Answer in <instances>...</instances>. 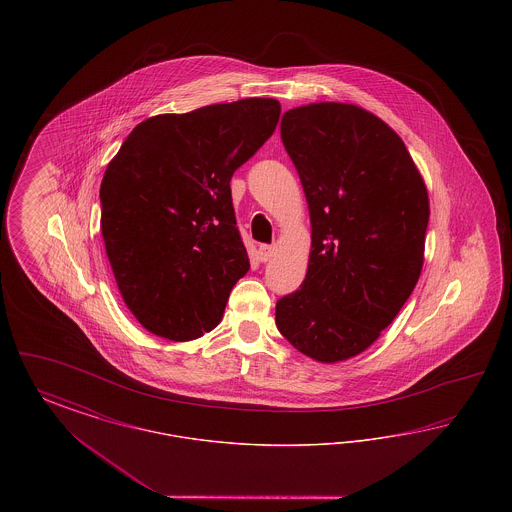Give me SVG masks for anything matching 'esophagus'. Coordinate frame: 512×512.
Instances as JSON below:
<instances>
[{
    "label": "esophagus",
    "mask_w": 512,
    "mask_h": 512,
    "mask_svg": "<svg viewBox=\"0 0 512 512\" xmlns=\"http://www.w3.org/2000/svg\"><path fill=\"white\" fill-rule=\"evenodd\" d=\"M274 255V245H259V259L263 261V263H267L270 261V257Z\"/></svg>",
    "instance_id": "34e87169"
}]
</instances>
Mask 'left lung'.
I'll use <instances>...</instances> for the list:
<instances>
[{
    "instance_id": "obj_1",
    "label": "left lung",
    "mask_w": 512,
    "mask_h": 512,
    "mask_svg": "<svg viewBox=\"0 0 512 512\" xmlns=\"http://www.w3.org/2000/svg\"><path fill=\"white\" fill-rule=\"evenodd\" d=\"M282 142L311 213L303 284L276 303V326L318 363L363 353L418 282L430 219L426 184L403 140L351 103L284 113Z\"/></svg>"
}]
</instances>
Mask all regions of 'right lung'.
Segmentation results:
<instances>
[{"label":"right lung","instance_id":"1","mask_svg":"<svg viewBox=\"0 0 512 512\" xmlns=\"http://www.w3.org/2000/svg\"><path fill=\"white\" fill-rule=\"evenodd\" d=\"M280 103L249 98L140 122L103 174L101 234L119 292L155 336L211 332L249 270L230 180L272 136Z\"/></svg>","mask_w":512,"mask_h":512}]
</instances>
